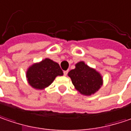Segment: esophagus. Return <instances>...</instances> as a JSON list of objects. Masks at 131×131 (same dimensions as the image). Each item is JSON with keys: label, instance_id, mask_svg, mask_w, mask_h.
Returning a JSON list of instances; mask_svg holds the SVG:
<instances>
[{"label": "esophagus", "instance_id": "obj_1", "mask_svg": "<svg viewBox=\"0 0 131 131\" xmlns=\"http://www.w3.org/2000/svg\"><path fill=\"white\" fill-rule=\"evenodd\" d=\"M67 73H68V70H66V71H64V75H67Z\"/></svg>", "mask_w": 131, "mask_h": 131}]
</instances>
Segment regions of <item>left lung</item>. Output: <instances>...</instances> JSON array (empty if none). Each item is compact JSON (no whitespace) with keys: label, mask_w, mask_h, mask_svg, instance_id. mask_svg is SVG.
I'll use <instances>...</instances> for the list:
<instances>
[{"label":"left lung","mask_w":131,"mask_h":131,"mask_svg":"<svg viewBox=\"0 0 131 131\" xmlns=\"http://www.w3.org/2000/svg\"><path fill=\"white\" fill-rule=\"evenodd\" d=\"M72 82L77 90L84 95H91L98 91L103 79L99 72L80 61L75 64V68L69 72Z\"/></svg>","instance_id":"left-lung-1"}]
</instances>
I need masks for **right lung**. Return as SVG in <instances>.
<instances>
[{
  "label": "right lung",
  "instance_id": "add662e5",
  "mask_svg": "<svg viewBox=\"0 0 131 131\" xmlns=\"http://www.w3.org/2000/svg\"><path fill=\"white\" fill-rule=\"evenodd\" d=\"M62 75L63 71L59 64L49 59L33 64L26 72L28 83L37 89L48 87L54 81L56 77Z\"/></svg>",
  "mask_w": 131,
  "mask_h": 131
}]
</instances>
